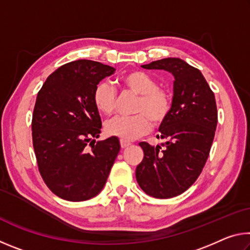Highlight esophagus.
<instances>
[{
  "instance_id": "1",
  "label": "esophagus",
  "mask_w": 250,
  "mask_h": 250,
  "mask_svg": "<svg viewBox=\"0 0 250 250\" xmlns=\"http://www.w3.org/2000/svg\"><path fill=\"white\" fill-rule=\"evenodd\" d=\"M120 145H121V147H122V149H125V147H128V146H130V143H129V142H126V141L121 140V141H120Z\"/></svg>"
}]
</instances>
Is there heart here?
Listing matches in <instances>:
<instances>
[{
    "mask_svg": "<svg viewBox=\"0 0 250 250\" xmlns=\"http://www.w3.org/2000/svg\"><path fill=\"white\" fill-rule=\"evenodd\" d=\"M120 83L125 89L140 95L133 117H116L107 121L105 133L130 142L151 130V120L161 124L167 117L171 109L170 94L158 87L155 80L145 71L132 70L121 76ZM116 89L108 82L97 83L92 94L95 107L104 115H110L116 105Z\"/></svg>",
    "mask_w": 250,
    "mask_h": 250,
    "instance_id": "heart-1",
    "label": "heart"
}]
</instances>
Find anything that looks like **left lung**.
<instances>
[{
	"label": "left lung",
	"mask_w": 250,
	"mask_h": 250,
	"mask_svg": "<svg viewBox=\"0 0 250 250\" xmlns=\"http://www.w3.org/2000/svg\"><path fill=\"white\" fill-rule=\"evenodd\" d=\"M141 67L168 71L174 82L170 112L156 137L167 142L139 143L145 156L135 177L147 195L171 198L185 192L205 166L217 125L216 101L201 71L183 59L163 58Z\"/></svg>",
	"instance_id": "8db88e82"
}]
</instances>
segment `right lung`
Masks as SVG:
<instances>
[{
	"instance_id": "add662e5",
	"label": "right lung",
	"mask_w": 250,
	"mask_h": 250,
	"mask_svg": "<svg viewBox=\"0 0 250 250\" xmlns=\"http://www.w3.org/2000/svg\"><path fill=\"white\" fill-rule=\"evenodd\" d=\"M111 66L80 59L49 75L37 94L32 120L33 146L46 185L70 202L101 192L120 151L117 137L98 141L101 119L92 94Z\"/></svg>"
}]
</instances>
